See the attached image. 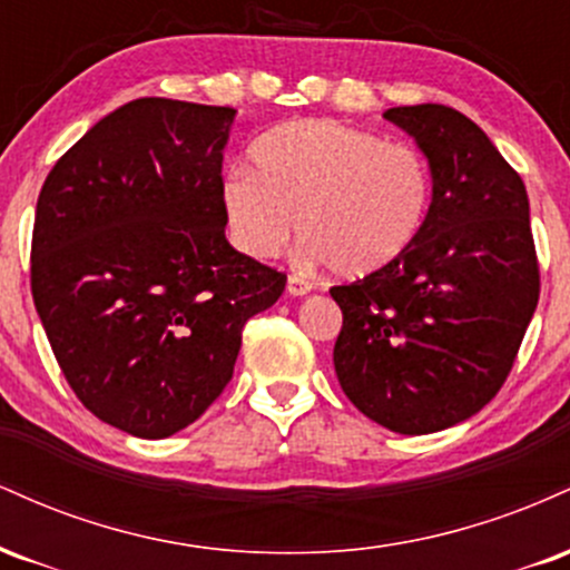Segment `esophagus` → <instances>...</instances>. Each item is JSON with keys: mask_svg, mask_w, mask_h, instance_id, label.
Returning <instances> with one entry per match:
<instances>
[{"mask_svg": "<svg viewBox=\"0 0 570 570\" xmlns=\"http://www.w3.org/2000/svg\"><path fill=\"white\" fill-rule=\"evenodd\" d=\"M311 281H305L303 276H297V273H294V276H289V281H286V292L292 294V297H305V294H311Z\"/></svg>", "mask_w": 570, "mask_h": 570, "instance_id": "1", "label": "esophagus"}]
</instances>
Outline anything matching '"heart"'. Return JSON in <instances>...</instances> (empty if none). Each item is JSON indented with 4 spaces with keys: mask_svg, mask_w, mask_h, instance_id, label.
I'll use <instances>...</instances> for the list:
<instances>
[{
    "mask_svg": "<svg viewBox=\"0 0 570 570\" xmlns=\"http://www.w3.org/2000/svg\"><path fill=\"white\" fill-rule=\"evenodd\" d=\"M431 203L429 163L412 144L383 141L337 120L278 126L252 147V168L222 181L227 233L240 252L267 259L289 240L337 278L394 265L421 235Z\"/></svg>",
    "mask_w": 570,
    "mask_h": 570,
    "instance_id": "1",
    "label": "heart"
}]
</instances>
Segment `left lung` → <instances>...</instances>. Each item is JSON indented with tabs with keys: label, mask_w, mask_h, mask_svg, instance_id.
Segmentation results:
<instances>
[{
	"label": "left lung",
	"mask_w": 570,
	"mask_h": 570,
	"mask_svg": "<svg viewBox=\"0 0 570 570\" xmlns=\"http://www.w3.org/2000/svg\"><path fill=\"white\" fill-rule=\"evenodd\" d=\"M431 168L421 235L394 265L332 286L345 396L396 434L466 421L499 394L539 303L531 208L485 130L444 104L383 115Z\"/></svg>",
	"instance_id": "left-lung-1"
}]
</instances>
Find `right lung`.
Returning a JSON list of instances; mask_svg holds the SVG:
<instances>
[{
    "instance_id": "right-lung-1",
    "label": "right lung",
    "mask_w": 570,
    "mask_h": 570,
    "mask_svg": "<svg viewBox=\"0 0 570 570\" xmlns=\"http://www.w3.org/2000/svg\"><path fill=\"white\" fill-rule=\"evenodd\" d=\"M233 117L136 98L61 155L37 200L31 294L58 367L98 421L141 440L212 407L244 324L286 286L225 238Z\"/></svg>"
}]
</instances>
